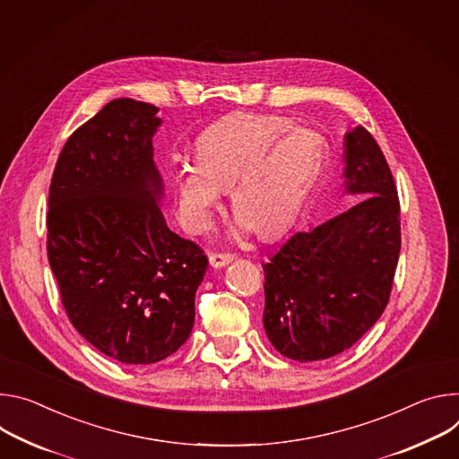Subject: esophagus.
Here are the masks:
<instances>
[{
	"label": "esophagus",
	"instance_id": "1",
	"mask_svg": "<svg viewBox=\"0 0 459 459\" xmlns=\"http://www.w3.org/2000/svg\"><path fill=\"white\" fill-rule=\"evenodd\" d=\"M231 261H233L231 253H212L210 255V266L215 270L228 266Z\"/></svg>",
	"mask_w": 459,
	"mask_h": 459
}]
</instances>
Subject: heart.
<instances>
[{
	"label": "heart",
	"instance_id": "heart-1",
	"mask_svg": "<svg viewBox=\"0 0 459 459\" xmlns=\"http://www.w3.org/2000/svg\"><path fill=\"white\" fill-rule=\"evenodd\" d=\"M325 164L323 140L288 118L233 113L204 131L195 143V166L171 177L182 224L208 231L230 189L238 233L255 230L279 237L297 217Z\"/></svg>",
	"mask_w": 459,
	"mask_h": 459
}]
</instances>
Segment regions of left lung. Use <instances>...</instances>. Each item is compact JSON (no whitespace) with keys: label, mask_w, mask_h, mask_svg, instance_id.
I'll return each mask as SVG.
<instances>
[{"label":"left lung","mask_w":459,"mask_h":459,"mask_svg":"<svg viewBox=\"0 0 459 459\" xmlns=\"http://www.w3.org/2000/svg\"><path fill=\"white\" fill-rule=\"evenodd\" d=\"M344 213L291 235L264 270L263 323L284 358L308 363L358 342L381 317L401 249L390 168L361 126L344 134Z\"/></svg>","instance_id":"obj_1"}]
</instances>
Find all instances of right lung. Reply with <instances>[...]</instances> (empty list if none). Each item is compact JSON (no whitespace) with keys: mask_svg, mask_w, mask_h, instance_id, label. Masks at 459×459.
Returning a JSON list of instances; mask_svg holds the SVG:
<instances>
[{"mask_svg":"<svg viewBox=\"0 0 459 459\" xmlns=\"http://www.w3.org/2000/svg\"><path fill=\"white\" fill-rule=\"evenodd\" d=\"M159 108L118 98L65 142L48 189L47 255L64 308L101 353L159 363L189 337L202 249L162 215Z\"/></svg>","mask_w":459,"mask_h":459,"instance_id":"obj_1","label":"right lung"}]
</instances>
